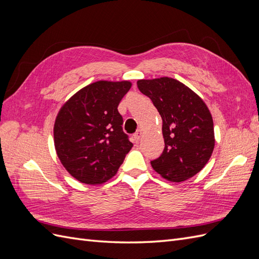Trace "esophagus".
<instances>
[{"label": "esophagus", "mask_w": 259, "mask_h": 259, "mask_svg": "<svg viewBox=\"0 0 259 259\" xmlns=\"http://www.w3.org/2000/svg\"><path fill=\"white\" fill-rule=\"evenodd\" d=\"M142 136H143V132H142V130H138V131L135 133V135H134V140H135V143H138L139 140H140V138H142Z\"/></svg>", "instance_id": "34e87169"}]
</instances>
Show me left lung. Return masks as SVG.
I'll use <instances>...</instances> for the list:
<instances>
[{
	"mask_svg": "<svg viewBox=\"0 0 259 259\" xmlns=\"http://www.w3.org/2000/svg\"><path fill=\"white\" fill-rule=\"evenodd\" d=\"M162 117L164 150L151 161L156 173L173 183L193 177L206 165L215 147L213 117L203 99L184 83L163 76L138 80Z\"/></svg>",
	"mask_w": 259,
	"mask_h": 259,
	"instance_id": "8db88e82",
	"label": "left lung"
}]
</instances>
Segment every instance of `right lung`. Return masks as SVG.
<instances>
[{"label":"right lung","instance_id":"1","mask_svg":"<svg viewBox=\"0 0 259 259\" xmlns=\"http://www.w3.org/2000/svg\"><path fill=\"white\" fill-rule=\"evenodd\" d=\"M130 81H97L62 105L54 124L56 153L68 173L86 185L111 179L133 147L117 111Z\"/></svg>","mask_w":259,"mask_h":259}]
</instances>
